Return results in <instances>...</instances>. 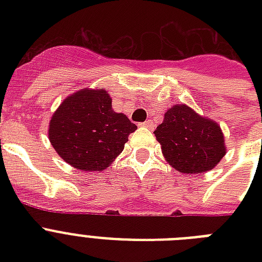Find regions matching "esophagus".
Wrapping results in <instances>:
<instances>
[{
	"label": "esophagus",
	"mask_w": 262,
	"mask_h": 262,
	"mask_svg": "<svg viewBox=\"0 0 262 262\" xmlns=\"http://www.w3.org/2000/svg\"><path fill=\"white\" fill-rule=\"evenodd\" d=\"M140 125L144 127H148V129H154V126H155L151 119H148V121H145V122H143V123H140Z\"/></svg>",
	"instance_id": "1"
}]
</instances>
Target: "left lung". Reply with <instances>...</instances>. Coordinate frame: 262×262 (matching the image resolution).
I'll return each mask as SVG.
<instances>
[{
  "mask_svg": "<svg viewBox=\"0 0 262 262\" xmlns=\"http://www.w3.org/2000/svg\"><path fill=\"white\" fill-rule=\"evenodd\" d=\"M166 162L182 174H201L216 167L226 155L219 123L186 104H174L154 132Z\"/></svg>",
  "mask_w": 262,
  "mask_h": 262,
  "instance_id": "8db88e82",
  "label": "left lung"
}]
</instances>
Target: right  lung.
<instances>
[{
    "mask_svg": "<svg viewBox=\"0 0 262 262\" xmlns=\"http://www.w3.org/2000/svg\"><path fill=\"white\" fill-rule=\"evenodd\" d=\"M137 129L123 113H115L106 90L83 88L63 99L49 123L55 152L81 171H102L123 151Z\"/></svg>",
    "mask_w": 262,
    "mask_h": 262,
    "instance_id": "1",
    "label": "right lung"
}]
</instances>
